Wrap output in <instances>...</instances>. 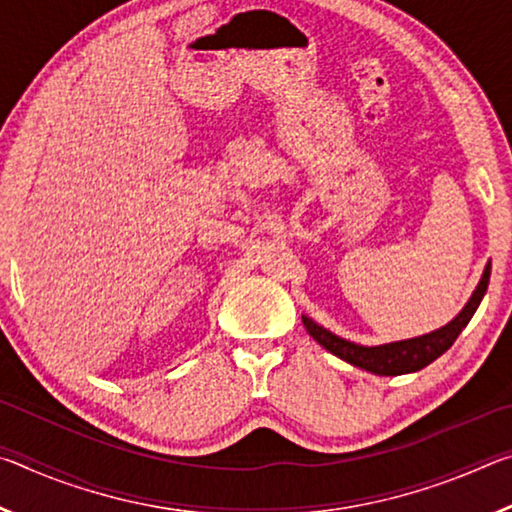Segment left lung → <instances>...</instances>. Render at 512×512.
Masks as SVG:
<instances>
[{
    "mask_svg": "<svg viewBox=\"0 0 512 512\" xmlns=\"http://www.w3.org/2000/svg\"><path fill=\"white\" fill-rule=\"evenodd\" d=\"M488 282H490V262L485 264L481 282L476 284L472 298L467 300V305L461 311H458V316L452 320V323L436 329V332L415 336V339L395 341L386 345H372V348H368V345H359V343L341 339V336L332 334L323 325L314 323L309 316H302V325L307 327L309 336H314V341L323 345L327 352H332L334 357L352 363V366L375 372V375H384V377L406 375V372H415V370H422L424 366H429L431 361H436L440 354L452 348L454 341L458 339V334H461L465 325L470 323L476 307L481 305L485 291H488Z\"/></svg>",
    "mask_w": 512,
    "mask_h": 512,
    "instance_id": "left-lung-1",
    "label": "left lung"
}]
</instances>
